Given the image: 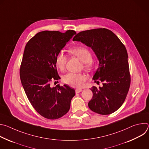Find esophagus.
Segmentation results:
<instances>
[{"mask_svg":"<svg viewBox=\"0 0 149 149\" xmlns=\"http://www.w3.org/2000/svg\"><path fill=\"white\" fill-rule=\"evenodd\" d=\"M82 90V89H80V88H77L76 90H75V92H76V93H80V92H81Z\"/></svg>","mask_w":149,"mask_h":149,"instance_id":"obj_1","label":"esophagus"}]
</instances>
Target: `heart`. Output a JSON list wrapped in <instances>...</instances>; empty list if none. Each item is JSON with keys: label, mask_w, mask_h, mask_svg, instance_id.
<instances>
[{"label": "heart", "mask_w": 149, "mask_h": 149, "mask_svg": "<svg viewBox=\"0 0 149 149\" xmlns=\"http://www.w3.org/2000/svg\"><path fill=\"white\" fill-rule=\"evenodd\" d=\"M69 52L77 56L83 62L85 68L90 70L92 67V54L90 49L84 47H76L71 48ZM67 61V56L63 51L59 52L55 58V64L60 70H63ZM86 80V77L82 74L69 72L63 77V81L71 87H80L83 82Z\"/></svg>", "instance_id": "obj_1"}]
</instances>
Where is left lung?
<instances>
[{"label": "left lung", "mask_w": 149, "mask_h": 149, "mask_svg": "<svg viewBox=\"0 0 149 149\" xmlns=\"http://www.w3.org/2000/svg\"><path fill=\"white\" fill-rule=\"evenodd\" d=\"M90 47L99 66L93 79L102 82V87L93 86L91 110L102 115L110 114L123 104L130 86L128 54L125 46L110 30L105 28L82 31L73 38Z\"/></svg>", "instance_id": "obj_1"}]
</instances>
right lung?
<instances>
[{"label":"right lung","mask_w":149,"mask_h":149,"mask_svg":"<svg viewBox=\"0 0 149 149\" xmlns=\"http://www.w3.org/2000/svg\"><path fill=\"white\" fill-rule=\"evenodd\" d=\"M76 34L44 31L36 33L26 44L20 68V78L26 96L35 110L44 117L55 120L67 114L75 91L67 84L52 88L58 80L55 58Z\"/></svg>","instance_id":"1"}]
</instances>
